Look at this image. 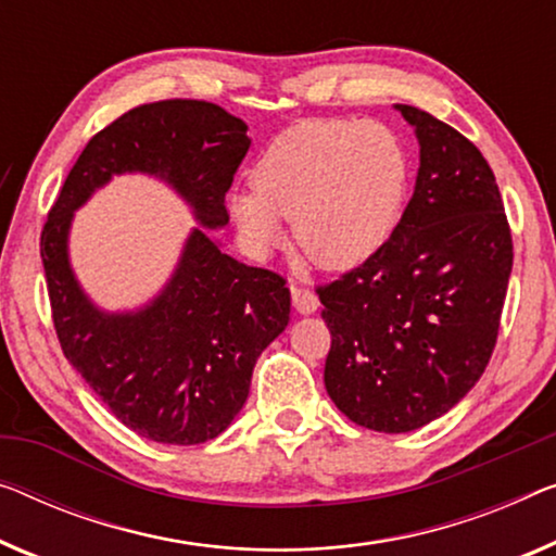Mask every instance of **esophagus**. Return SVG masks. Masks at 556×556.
Wrapping results in <instances>:
<instances>
[{"mask_svg":"<svg viewBox=\"0 0 556 556\" xmlns=\"http://www.w3.org/2000/svg\"><path fill=\"white\" fill-rule=\"evenodd\" d=\"M292 304L300 314H314L319 306V300H317V294L309 292V289L292 285Z\"/></svg>","mask_w":556,"mask_h":556,"instance_id":"1","label":"esophagus"}]
</instances>
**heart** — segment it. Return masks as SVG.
I'll return each instance as SVG.
<instances>
[{"instance_id": "b5f03b06", "label": "heart", "mask_w": 556, "mask_h": 556, "mask_svg": "<svg viewBox=\"0 0 556 556\" xmlns=\"http://www.w3.org/2000/svg\"><path fill=\"white\" fill-rule=\"evenodd\" d=\"M252 177L254 187L231 192L229 210L254 250H275L289 219L304 254L329 271H346L394 237L412 160L387 124L312 119L271 139Z\"/></svg>"}]
</instances>
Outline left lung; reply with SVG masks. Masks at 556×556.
I'll list each match as a JSON object with an SVG mask.
<instances>
[{
	"mask_svg": "<svg viewBox=\"0 0 556 556\" xmlns=\"http://www.w3.org/2000/svg\"><path fill=\"white\" fill-rule=\"evenodd\" d=\"M394 110L419 142L407 210L382 252L319 287L327 394L384 434L429 425L479 382L511 275L507 214L482 152L429 112Z\"/></svg>",
	"mask_w": 556,
	"mask_h": 556,
	"instance_id": "1",
	"label": "left lung"
}]
</instances>
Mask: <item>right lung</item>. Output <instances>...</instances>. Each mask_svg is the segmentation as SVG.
Masks as SVG:
<instances>
[{
    "instance_id": "1",
    "label": "right lung",
    "mask_w": 556,
    "mask_h": 556,
    "mask_svg": "<svg viewBox=\"0 0 556 556\" xmlns=\"http://www.w3.org/2000/svg\"><path fill=\"white\" fill-rule=\"evenodd\" d=\"M250 144L247 124L212 102L137 106L89 139L41 231L64 357L124 427L152 442L189 446L225 432L250 396L256 359L289 325L285 279L247 267L210 235L229 225L225 194ZM122 173L164 180L198 227L161 292L112 313L76 279L68 235L73 212Z\"/></svg>"
}]
</instances>
